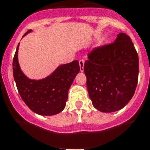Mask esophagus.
I'll list each match as a JSON object with an SVG mask.
<instances>
[{"instance_id": "esophagus-1", "label": "esophagus", "mask_w": 150, "mask_h": 150, "mask_svg": "<svg viewBox=\"0 0 150 150\" xmlns=\"http://www.w3.org/2000/svg\"><path fill=\"white\" fill-rule=\"evenodd\" d=\"M84 59H80L79 60V66H80V71H84Z\"/></svg>"}]
</instances>
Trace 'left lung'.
<instances>
[{
	"mask_svg": "<svg viewBox=\"0 0 150 150\" xmlns=\"http://www.w3.org/2000/svg\"><path fill=\"white\" fill-rule=\"evenodd\" d=\"M84 65L92 104L99 111L120 110L134 94L139 58L131 38L119 33L111 44L94 48Z\"/></svg>",
	"mask_w": 150,
	"mask_h": 150,
	"instance_id": "8db88e82",
	"label": "left lung"
}]
</instances>
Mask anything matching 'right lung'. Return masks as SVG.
I'll return each mask as SVG.
<instances>
[{"instance_id":"right-lung-1","label":"right lung","mask_w":150,"mask_h":150,"mask_svg":"<svg viewBox=\"0 0 150 150\" xmlns=\"http://www.w3.org/2000/svg\"><path fill=\"white\" fill-rule=\"evenodd\" d=\"M32 30H28L25 36ZM18 44L13 60L14 80L20 97L34 112L53 115L64 109L68 91L80 71L79 61L59 66L53 73L41 80H32L23 74L18 62Z\"/></svg>"}]
</instances>
